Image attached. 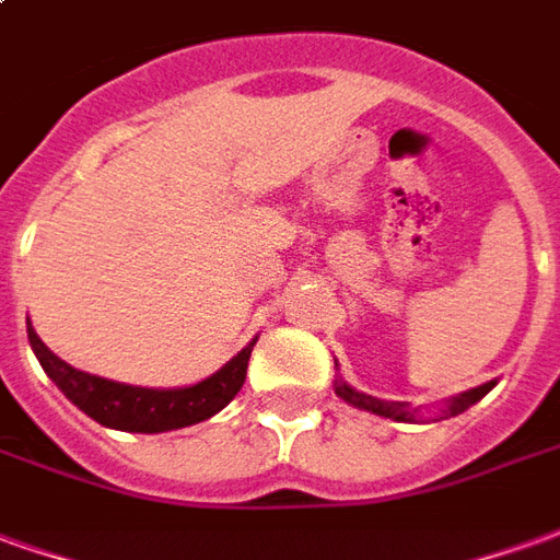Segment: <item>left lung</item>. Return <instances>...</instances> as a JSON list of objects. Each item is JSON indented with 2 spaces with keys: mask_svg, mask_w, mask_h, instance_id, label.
Returning a JSON list of instances; mask_svg holds the SVG:
<instances>
[{
  "mask_svg": "<svg viewBox=\"0 0 560 560\" xmlns=\"http://www.w3.org/2000/svg\"><path fill=\"white\" fill-rule=\"evenodd\" d=\"M492 387H494V381H489V384H482V387L462 393L458 399L450 401L446 413H450V417H456V413L468 411L470 405H477V401H480ZM336 393H339L341 399L348 401V405H353V408H363V411H372L377 413V417H393V420H399V422L413 420V411H408V405H405V401H384V399H375V396H365V393H357V389L348 387L345 381H336Z\"/></svg>",
  "mask_w": 560,
  "mask_h": 560,
  "instance_id": "8db88e82",
  "label": "left lung"
}]
</instances>
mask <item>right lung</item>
Wrapping results in <instances>:
<instances>
[{
	"label": "right lung",
	"instance_id": "obj_1",
	"mask_svg": "<svg viewBox=\"0 0 560 560\" xmlns=\"http://www.w3.org/2000/svg\"><path fill=\"white\" fill-rule=\"evenodd\" d=\"M26 332H30L32 351L38 357L44 372L54 377L56 387L62 389L80 411L90 413L92 420L102 422L107 429L147 434L195 425V422L209 420L212 413H219L245 384V369H248V357H252V348H255V341H252L221 372H215L207 381H200L195 387L147 389L86 375V372H80L74 365H68L66 360H59L38 339V332L32 329V324L26 327Z\"/></svg>",
	"mask_w": 560,
	"mask_h": 560
}]
</instances>
